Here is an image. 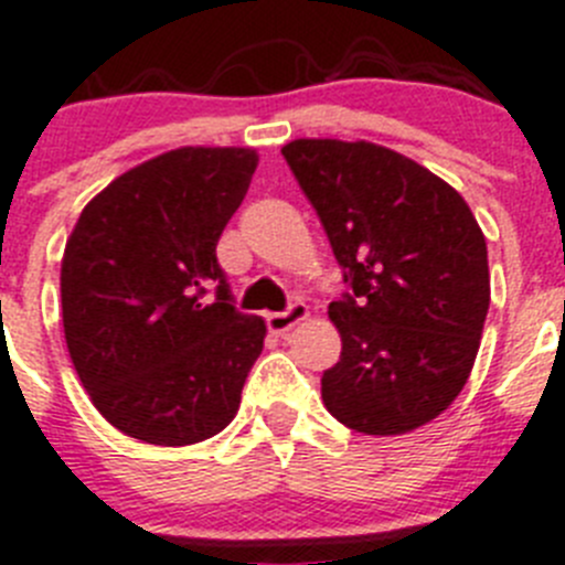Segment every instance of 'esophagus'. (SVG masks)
Masks as SVG:
<instances>
[{
	"label": "esophagus",
	"mask_w": 565,
	"mask_h": 565,
	"mask_svg": "<svg viewBox=\"0 0 565 565\" xmlns=\"http://www.w3.org/2000/svg\"><path fill=\"white\" fill-rule=\"evenodd\" d=\"M307 315H309V307L303 301H295V303H289L287 309H284V312H270L267 315V329H270L273 334H284V332H289V329L295 327V323H301V320H307Z\"/></svg>",
	"instance_id": "1"
}]
</instances>
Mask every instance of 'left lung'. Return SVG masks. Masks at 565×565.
I'll return each mask as SVG.
<instances>
[{
    "mask_svg": "<svg viewBox=\"0 0 565 565\" xmlns=\"http://www.w3.org/2000/svg\"><path fill=\"white\" fill-rule=\"evenodd\" d=\"M281 154L349 287L329 303L343 352L323 405L358 434H408L470 377L490 309L484 233L459 191L385 146L292 140Z\"/></svg>",
    "mask_w": 565,
    "mask_h": 565,
    "instance_id": "8db88e82",
    "label": "left lung"
}]
</instances>
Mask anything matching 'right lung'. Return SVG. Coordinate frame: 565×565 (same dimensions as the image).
Segmentation results:
<instances>
[{"label":"right lung","instance_id":"1","mask_svg":"<svg viewBox=\"0 0 565 565\" xmlns=\"http://www.w3.org/2000/svg\"><path fill=\"white\" fill-rule=\"evenodd\" d=\"M256 166L253 149L166 151L109 182L67 238L70 358L95 408L131 439L194 445L236 416L267 327L233 307L216 242Z\"/></svg>","mask_w":565,"mask_h":565}]
</instances>
